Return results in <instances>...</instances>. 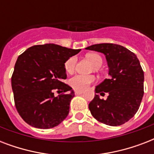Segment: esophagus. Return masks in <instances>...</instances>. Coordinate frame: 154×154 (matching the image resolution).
<instances>
[{
	"mask_svg": "<svg viewBox=\"0 0 154 154\" xmlns=\"http://www.w3.org/2000/svg\"><path fill=\"white\" fill-rule=\"evenodd\" d=\"M74 94L76 95H80V94H83V91H82V90H74Z\"/></svg>",
	"mask_w": 154,
	"mask_h": 154,
	"instance_id": "1",
	"label": "esophagus"
}]
</instances>
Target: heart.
I'll use <instances>...</instances> for the list:
<instances>
[{
  "instance_id": "heart-1",
  "label": "heart",
  "mask_w": 154,
  "mask_h": 154,
  "mask_svg": "<svg viewBox=\"0 0 154 154\" xmlns=\"http://www.w3.org/2000/svg\"><path fill=\"white\" fill-rule=\"evenodd\" d=\"M87 58L91 60L96 67H100L102 64V59L101 56L97 53H88ZM77 62V58L75 57H71L65 63V69L69 73H71L74 71L75 65ZM95 77L93 75H76L69 79L70 86L77 90H84L89 86L92 82H94Z\"/></svg>"
}]
</instances>
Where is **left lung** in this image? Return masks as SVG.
<instances>
[{
    "label": "left lung",
    "mask_w": 154,
    "mask_h": 154,
    "mask_svg": "<svg viewBox=\"0 0 154 154\" xmlns=\"http://www.w3.org/2000/svg\"><path fill=\"white\" fill-rule=\"evenodd\" d=\"M86 49L104 53L109 66V79L96 86L98 94L89 104L93 117L103 124L117 126L125 124L137 112L144 95V72L133 52L116 44L93 45Z\"/></svg>",
    "instance_id": "1"
}]
</instances>
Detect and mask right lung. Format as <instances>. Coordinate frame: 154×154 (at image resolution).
Wrapping results in <instances>:
<instances>
[{
    "mask_svg": "<svg viewBox=\"0 0 154 154\" xmlns=\"http://www.w3.org/2000/svg\"><path fill=\"white\" fill-rule=\"evenodd\" d=\"M81 49L55 44L33 45L18 57L12 75L16 109L26 123L38 129H51L69 114L74 97L66 79L65 61ZM61 94L54 95V89Z\"/></svg>",
    "mask_w": 154,
    "mask_h": 154,
    "instance_id": "add662e5",
    "label": "right lung"
}]
</instances>
